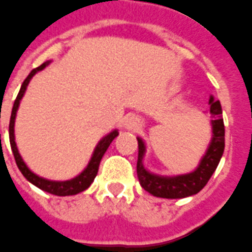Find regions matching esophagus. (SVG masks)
<instances>
[{"instance_id": "esophagus-1", "label": "esophagus", "mask_w": 252, "mask_h": 252, "mask_svg": "<svg viewBox=\"0 0 252 252\" xmlns=\"http://www.w3.org/2000/svg\"><path fill=\"white\" fill-rule=\"evenodd\" d=\"M124 127L125 130H127V131H135V130L139 127V119L137 118L135 115H130V117H127V118L125 119Z\"/></svg>"}]
</instances>
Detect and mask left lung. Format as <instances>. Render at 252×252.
I'll return each mask as SVG.
<instances>
[{"label":"left lung","mask_w":252,"mask_h":252,"mask_svg":"<svg viewBox=\"0 0 252 252\" xmlns=\"http://www.w3.org/2000/svg\"><path fill=\"white\" fill-rule=\"evenodd\" d=\"M209 114H211V131L212 137L209 145L199 165L194 170L176 176H162L150 172L145 168L144 158L146 154V145L141 137L138 141V161H137V174L141 187L153 194L162 199H184L199 193L207 185L211 176L218 168L220 158L224 152V122L221 118V106L219 100L209 96Z\"/></svg>","instance_id":"8db88e82"}]
</instances>
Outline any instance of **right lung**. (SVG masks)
<instances>
[{
    "label": "right lung",
    "instance_id": "right-lung-1",
    "mask_svg": "<svg viewBox=\"0 0 252 252\" xmlns=\"http://www.w3.org/2000/svg\"><path fill=\"white\" fill-rule=\"evenodd\" d=\"M49 64H51V60L43 63L40 67L32 69V72L29 73L27 79L24 80L23 86L20 88V93H18L17 98L14 100V104H13L12 108V115H10V122H9V141H10V146H12V152L13 156H14V159H16V164H17L18 169L23 173L24 177L28 180L31 184H33L34 187H37V188H40L44 192H48L51 194H56V196H73V194H78L80 192L86 190L90 185L93 184L94 179L98 174L100 159H102V157L106 153V150L108 149L110 144L114 141V138L118 137L119 131L115 128L113 131L106 134L103 138H100V141H99L96 146H95V149H94L87 166L78 176H75L73 179L65 180V181H55V180L44 179V177H40L36 173H33L32 170L28 168V165L25 164V161H24L21 154L18 152L17 144H16V137H14V122H16V115H17L21 99L25 95V91H27L29 82L32 80V78L36 73L43 71L44 68L48 67Z\"/></svg>",
    "mask_w": 252,
    "mask_h": 252
}]
</instances>
